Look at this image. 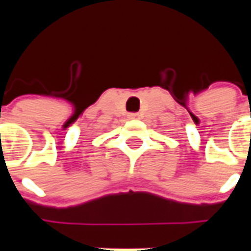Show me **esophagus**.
Returning a JSON list of instances; mask_svg holds the SVG:
<instances>
[{"label":"esophagus","mask_w":251,"mask_h":251,"mask_svg":"<svg viewBox=\"0 0 251 251\" xmlns=\"http://www.w3.org/2000/svg\"><path fill=\"white\" fill-rule=\"evenodd\" d=\"M129 118H130V120H138L140 115L137 114V113H131V114H129Z\"/></svg>","instance_id":"esophagus-1"}]
</instances>
